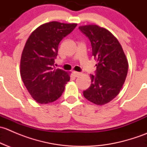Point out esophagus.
Listing matches in <instances>:
<instances>
[{"instance_id": "1", "label": "esophagus", "mask_w": 147, "mask_h": 147, "mask_svg": "<svg viewBox=\"0 0 147 147\" xmlns=\"http://www.w3.org/2000/svg\"><path fill=\"white\" fill-rule=\"evenodd\" d=\"M72 74H73L74 76L76 77V78H77V77H79L80 75H82V73H81V72H75H75H72Z\"/></svg>"}]
</instances>
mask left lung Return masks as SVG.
<instances>
[{
  "instance_id": "obj_1",
  "label": "left lung",
  "mask_w": 147,
  "mask_h": 147,
  "mask_svg": "<svg viewBox=\"0 0 147 147\" xmlns=\"http://www.w3.org/2000/svg\"><path fill=\"white\" fill-rule=\"evenodd\" d=\"M91 42L97 60L96 75H90L91 85L84 97L97 105L109 103L119 94L125 82L128 61L118 40L108 30L97 25L80 26Z\"/></svg>"
}]
</instances>
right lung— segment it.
Here are the masks:
<instances>
[{"mask_svg":"<svg viewBox=\"0 0 147 147\" xmlns=\"http://www.w3.org/2000/svg\"><path fill=\"white\" fill-rule=\"evenodd\" d=\"M77 23L57 21L37 28L26 41L20 58V75L32 98L40 104L57 100L69 82V73L54 68L58 45Z\"/></svg>","mask_w":147,"mask_h":147,"instance_id":"obj_1","label":"right lung"}]
</instances>
